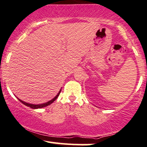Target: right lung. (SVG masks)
Wrapping results in <instances>:
<instances>
[{"instance_id": "right-lung-1", "label": "right lung", "mask_w": 147, "mask_h": 147, "mask_svg": "<svg viewBox=\"0 0 147 147\" xmlns=\"http://www.w3.org/2000/svg\"><path fill=\"white\" fill-rule=\"evenodd\" d=\"M61 90H60L59 92V93L57 94V95H56V97H54L53 99H51V100H50V101H49V102H45V103H43V104H29V103H27V102H23V101H22L21 99H18V100H19L20 102H21V103H23V104H24V105L28 106V107H30V108H31V109H41V108L45 107V106L50 105V104H51L52 102H55V101L57 99V97H59V94H60V92H61Z\"/></svg>"}]
</instances>
